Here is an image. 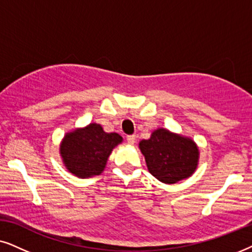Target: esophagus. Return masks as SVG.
<instances>
[{
  "instance_id": "1",
  "label": "esophagus",
  "mask_w": 252,
  "mask_h": 252,
  "mask_svg": "<svg viewBox=\"0 0 252 252\" xmlns=\"http://www.w3.org/2000/svg\"><path fill=\"white\" fill-rule=\"evenodd\" d=\"M126 142H128L129 145H133L136 142V135H130L126 136Z\"/></svg>"
}]
</instances>
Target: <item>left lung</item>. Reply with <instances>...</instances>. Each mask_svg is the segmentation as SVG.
<instances>
[{
    "mask_svg": "<svg viewBox=\"0 0 252 252\" xmlns=\"http://www.w3.org/2000/svg\"><path fill=\"white\" fill-rule=\"evenodd\" d=\"M149 172L162 183L174 184L193 174L199 150L191 138L160 128L139 143Z\"/></svg>",
    "mask_w": 252,
    "mask_h": 252,
    "instance_id": "1",
    "label": "left lung"
}]
</instances>
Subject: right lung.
Returning <instances> with one entry per match:
<instances>
[{"label":"right lung","mask_w":252,"mask_h":252,"mask_svg":"<svg viewBox=\"0 0 252 252\" xmlns=\"http://www.w3.org/2000/svg\"><path fill=\"white\" fill-rule=\"evenodd\" d=\"M123 138L116 132H105L100 124L91 123L76 129L63 138L60 153L70 173L80 179L100 175L113 149Z\"/></svg>","instance_id":"right-lung-1"}]
</instances>
